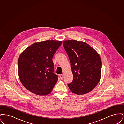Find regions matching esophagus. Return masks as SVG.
I'll return each instance as SVG.
<instances>
[{"label": "esophagus", "instance_id": "1", "mask_svg": "<svg viewBox=\"0 0 124 124\" xmlns=\"http://www.w3.org/2000/svg\"><path fill=\"white\" fill-rule=\"evenodd\" d=\"M59 77H60V78L61 79H63V78H64V74H62L59 75Z\"/></svg>", "mask_w": 124, "mask_h": 124}]
</instances>
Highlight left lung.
<instances>
[{
	"label": "left lung",
	"instance_id": "obj_1",
	"mask_svg": "<svg viewBox=\"0 0 124 124\" xmlns=\"http://www.w3.org/2000/svg\"><path fill=\"white\" fill-rule=\"evenodd\" d=\"M63 45L73 75L72 82L68 84L69 88L75 94L88 93L100 80L102 62L100 55L84 42L65 40Z\"/></svg>",
	"mask_w": 124,
	"mask_h": 124
}]
</instances>
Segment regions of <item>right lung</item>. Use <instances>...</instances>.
Masks as SVG:
<instances>
[{
    "label": "right lung",
    "mask_w": 124,
    "mask_h": 124,
    "mask_svg": "<svg viewBox=\"0 0 124 124\" xmlns=\"http://www.w3.org/2000/svg\"><path fill=\"white\" fill-rule=\"evenodd\" d=\"M62 41L36 42L25 49L18 59L19 80L24 87L40 96L49 94L57 82L53 57Z\"/></svg>",
    "instance_id": "1"
}]
</instances>
